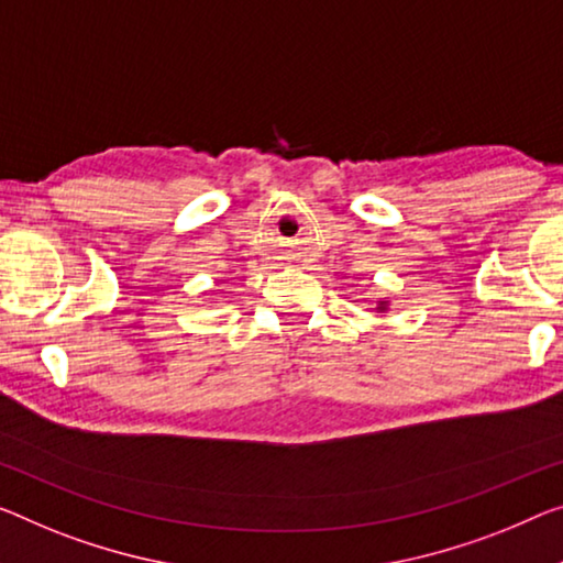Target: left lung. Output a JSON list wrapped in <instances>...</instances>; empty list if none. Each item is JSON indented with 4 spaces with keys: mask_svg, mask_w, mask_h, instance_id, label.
I'll list each match as a JSON object with an SVG mask.
<instances>
[{
    "mask_svg": "<svg viewBox=\"0 0 563 563\" xmlns=\"http://www.w3.org/2000/svg\"><path fill=\"white\" fill-rule=\"evenodd\" d=\"M375 309L379 311V314H385V311H387V309H390V301H387V299H379V301H377V307H375Z\"/></svg>",
    "mask_w": 563,
    "mask_h": 563,
    "instance_id": "8db88e82",
    "label": "left lung"
}]
</instances>
